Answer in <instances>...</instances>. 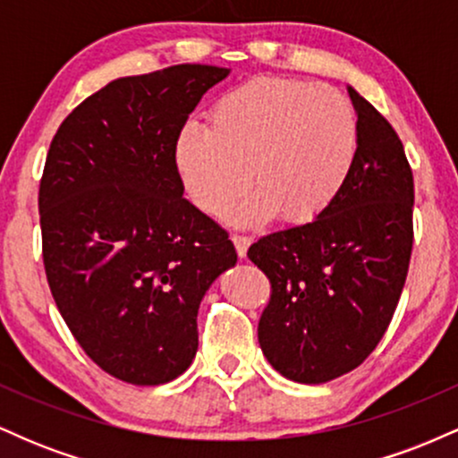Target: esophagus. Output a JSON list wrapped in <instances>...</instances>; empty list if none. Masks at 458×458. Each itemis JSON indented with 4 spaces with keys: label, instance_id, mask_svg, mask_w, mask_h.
Returning a JSON list of instances; mask_svg holds the SVG:
<instances>
[{
    "label": "esophagus",
    "instance_id": "obj_1",
    "mask_svg": "<svg viewBox=\"0 0 458 458\" xmlns=\"http://www.w3.org/2000/svg\"><path fill=\"white\" fill-rule=\"evenodd\" d=\"M233 243L236 247V254H239V259H245V256H247V247L251 245V236L233 234Z\"/></svg>",
    "mask_w": 458,
    "mask_h": 458
}]
</instances>
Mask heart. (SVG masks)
Listing matches in <instances>:
<instances>
[{
  "instance_id": "1",
  "label": "heart",
  "mask_w": 458,
  "mask_h": 458,
  "mask_svg": "<svg viewBox=\"0 0 458 458\" xmlns=\"http://www.w3.org/2000/svg\"><path fill=\"white\" fill-rule=\"evenodd\" d=\"M360 152L353 103L331 86L256 77L224 92L208 127L187 123L176 135L174 163L199 211L222 215L247 185L256 191L230 213L251 225L280 215L314 222L338 199Z\"/></svg>"
}]
</instances>
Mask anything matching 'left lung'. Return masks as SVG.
<instances>
[{
  "instance_id": "8db88e82",
  "label": "left lung",
  "mask_w": 458,
  "mask_h": 458,
  "mask_svg": "<svg viewBox=\"0 0 458 458\" xmlns=\"http://www.w3.org/2000/svg\"><path fill=\"white\" fill-rule=\"evenodd\" d=\"M360 152L338 199L310 224L277 230L247 256L271 282L259 343L297 383H327L375 351L394 317L413 247V174L403 141L353 88Z\"/></svg>"
}]
</instances>
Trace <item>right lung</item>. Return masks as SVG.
I'll list each match as a JSON object with an SVG mask.
<instances>
[{
  "label": "right lung",
  "instance_id": "obj_1",
  "mask_svg": "<svg viewBox=\"0 0 458 458\" xmlns=\"http://www.w3.org/2000/svg\"><path fill=\"white\" fill-rule=\"evenodd\" d=\"M230 68L120 77L66 115L38 191L43 260L68 329L105 372L161 386L191 366L198 308L236 265L228 233L182 198L174 141Z\"/></svg>",
  "mask_w": 458,
  "mask_h": 458
}]
</instances>
